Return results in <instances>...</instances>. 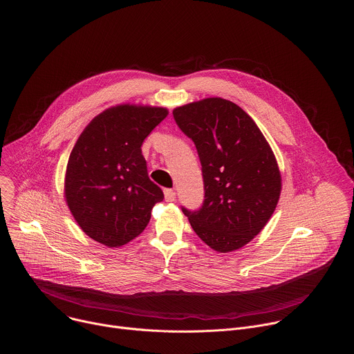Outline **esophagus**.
<instances>
[{
	"instance_id": "1",
	"label": "esophagus",
	"mask_w": 354,
	"mask_h": 354,
	"mask_svg": "<svg viewBox=\"0 0 354 354\" xmlns=\"http://www.w3.org/2000/svg\"><path fill=\"white\" fill-rule=\"evenodd\" d=\"M165 199H166V202H174L176 201L174 189H170V188L165 189Z\"/></svg>"
}]
</instances>
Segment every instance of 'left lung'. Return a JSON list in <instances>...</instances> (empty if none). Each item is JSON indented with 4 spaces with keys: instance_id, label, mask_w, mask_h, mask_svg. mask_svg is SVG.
Wrapping results in <instances>:
<instances>
[{
    "instance_id": "1",
    "label": "left lung",
    "mask_w": 354,
    "mask_h": 354,
    "mask_svg": "<svg viewBox=\"0 0 354 354\" xmlns=\"http://www.w3.org/2000/svg\"><path fill=\"white\" fill-rule=\"evenodd\" d=\"M195 143L202 165V207L183 212L203 241L218 252L248 244L266 226L281 195V173L252 118L236 103L207 98L173 110Z\"/></svg>"
}]
</instances>
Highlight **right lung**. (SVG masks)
I'll return each instance as SVG.
<instances>
[{"mask_svg": "<svg viewBox=\"0 0 354 354\" xmlns=\"http://www.w3.org/2000/svg\"><path fill=\"white\" fill-rule=\"evenodd\" d=\"M166 115L163 107L107 109L87 125L69 155L68 207L82 230L106 247H121L138 237L155 203L163 201L140 147Z\"/></svg>", "mask_w": 354, "mask_h": 354, "instance_id": "right-lung-1", "label": "right lung"}]
</instances>
